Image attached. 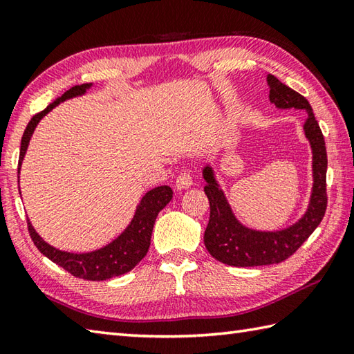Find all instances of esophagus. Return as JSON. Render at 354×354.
<instances>
[{"label":"esophagus","instance_id":"esophagus-1","mask_svg":"<svg viewBox=\"0 0 354 354\" xmlns=\"http://www.w3.org/2000/svg\"><path fill=\"white\" fill-rule=\"evenodd\" d=\"M192 175L189 171H181L178 175V178H176V189L178 190H185V189H189V187L192 185Z\"/></svg>","mask_w":354,"mask_h":354}]
</instances>
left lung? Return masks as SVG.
I'll list each match as a JSON object with an SVG mask.
<instances>
[{"label": "left lung", "mask_w": 354, "mask_h": 354, "mask_svg": "<svg viewBox=\"0 0 354 354\" xmlns=\"http://www.w3.org/2000/svg\"><path fill=\"white\" fill-rule=\"evenodd\" d=\"M270 101L278 109H304L308 113L304 131L313 151V189L310 204L296 224L278 232H259L242 225L214 179L212 167H204V192L210 203V219L204 244L214 259L233 267L272 266L288 259L308 239L327 210V149L313 109L302 95L282 84L273 75L267 76Z\"/></svg>", "instance_id": "left-lung-1"}]
</instances>
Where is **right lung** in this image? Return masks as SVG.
<instances>
[{
    "instance_id": "add662e5",
    "label": "right lung",
    "mask_w": 354,
    "mask_h": 354,
    "mask_svg": "<svg viewBox=\"0 0 354 354\" xmlns=\"http://www.w3.org/2000/svg\"><path fill=\"white\" fill-rule=\"evenodd\" d=\"M90 86L92 84H81L68 88L64 95L48 104L43 112H39L32 118L29 124H27L23 138H21L18 175L21 162H23L26 155L27 145H29L33 130L41 121V118L46 116L53 107H57L59 102L68 98H73V96L86 93V90L90 88ZM171 196L173 192L169 185H159L145 193L140 205L136 207L133 219H131V223L129 224L126 230L106 247L90 253L61 252L58 248L48 245L46 241H43V238L35 232V228L32 227L29 219H27V228H29L30 238L38 250L43 253L46 258L55 262V264L64 268L66 272L73 274L75 278L86 281H106L110 278H115V276H121L130 272V270L147 254L151 232H153L158 213L170 203Z\"/></svg>"
}]
</instances>
